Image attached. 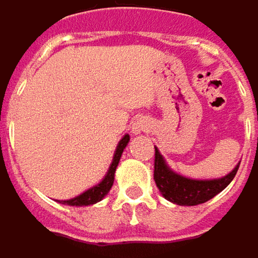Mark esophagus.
I'll return each mask as SVG.
<instances>
[{
  "mask_svg": "<svg viewBox=\"0 0 258 258\" xmlns=\"http://www.w3.org/2000/svg\"><path fill=\"white\" fill-rule=\"evenodd\" d=\"M149 130V122L148 121H145V119H137L136 122H134V125H133V133L134 134H140V133H145V131H148Z\"/></svg>",
  "mask_w": 258,
  "mask_h": 258,
  "instance_id": "1",
  "label": "esophagus"
}]
</instances>
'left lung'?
Listing matches in <instances>:
<instances>
[{
    "label": "left lung",
    "mask_w": 258,
    "mask_h": 258,
    "mask_svg": "<svg viewBox=\"0 0 258 258\" xmlns=\"http://www.w3.org/2000/svg\"><path fill=\"white\" fill-rule=\"evenodd\" d=\"M239 168V164L224 177L213 178V180H195L180 176L174 173L165 162L164 156L155 148V170L153 178L155 183L162 194V197L177 205H198L204 204L217 194L233 180Z\"/></svg>",
    "instance_id": "8db88e82"
}]
</instances>
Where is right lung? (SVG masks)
I'll use <instances>...</instances> for the list:
<instances>
[{
  "label": "right lung",
  "instance_id": "add662e5",
  "mask_svg": "<svg viewBox=\"0 0 258 258\" xmlns=\"http://www.w3.org/2000/svg\"><path fill=\"white\" fill-rule=\"evenodd\" d=\"M128 134H125V136L119 140V143H118V146H116V151L113 153L112 164H110V167H109L106 176L103 177V180H102L99 184L90 187L88 190L82 192L81 195H78V197H75V198L66 199V201H59V202L64 204V205H71V207H84V205H93V204H96V202H99V201H102V199L105 198L106 195L109 194L112 184H113L116 167H118V164H119L121 155L124 152L125 146L128 145Z\"/></svg>",
  "mask_w": 258,
  "mask_h": 258
}]
</instances>
